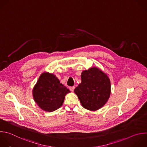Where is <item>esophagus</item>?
I'll list each match as a JSON object with an SVG mask.
<instances>
[{
	"label": "esophagus",
	"mask_w": 147,
	"mask_h": 147,
	"mask_svg": "<svg viewBox=\"0 0 147 147\" xmlns=\"http://www.w3.org/2000/svg\"><path fill=\"white\" fill-rule=\"evenodd\" d=\"M69 89H70V91H71V92H73L74 91V89H75V86H70V88H69Z\"/></svg>",
	"instance_id": "34e87169"
}]
</instances>
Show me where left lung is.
Wrapping results in <instances>:
<instances>
[{"mask_svg": "<svg viewBox=\"0 0 147 147\" xmlns=\"http://www.w3.org/2000/svg\"><path fill=\"white\" fill-rule=\"evenodd\" d=\"M81 83L74 89L82 106L90 111L102 107L111 93V84L107 76L98 68L92 67L81 74Z\"/></svg>", "mask_w": 147, "mask_h": 147, "instance_id": "1", "label": "left lung"}]
</instances>
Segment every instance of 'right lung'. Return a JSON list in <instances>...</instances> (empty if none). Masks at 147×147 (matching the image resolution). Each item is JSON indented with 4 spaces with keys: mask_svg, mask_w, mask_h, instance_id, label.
<instances>
[{
    "mask_svg": "<svg viewBox=\"0 0 147 147\" xmlns=\"http://www.w3.org/2000/svg\"><path fill=\"white\" fill-rule=\"evenodd\" d=\"M70 90L60 83L54 74L44 73L33 90V98L43 110L53 112L62 106L65 95Z\"/></svg>",
    "mask_w": 147,
    "mask_h": 147,
    "instance_id": "obj_1",
    "label": "right lung"
}]
</instances>
